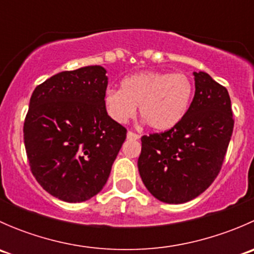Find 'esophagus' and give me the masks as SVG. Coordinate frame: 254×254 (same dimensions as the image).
I'll return each instance as SVG.
<instances>
[{
	"label": "esophagus",
	"instance_id": "34e87169",
	"mask_svg": "<svg viewBox=\"0 0 254 254\" xmlns=\"http://www.w3.org/2000/svg\"><path fill=\"white\" fill-rule=\"evenodd\" d=\"M127 136L129 140H139L140 139V135L136 134V132H134V131H127Z\"/></svg>",
	"mask_w": 254,
	"mask_h": 254
}]
</instances>
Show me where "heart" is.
<instances>
[{
  "mask_svg": "<svg viewBox=\"0 0 254 254\" xmlns=\"http://www.w3.org/2000/svg\"><path fill=\"white\" fill-rule=\"evenodd\" d=\"M194 84L186 73L143 71L125 77L120 91L108 89L104 106L109 117L124 124L134 117L139 106L140 117L153 130L175 127L190 106Z\"/></svg>",
  "mask_w": 254,
  "mask_h": 254,
  "instance_id": "heart-1",
  "label": "heart"
}]
</instances>
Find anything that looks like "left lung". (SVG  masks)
Masks as SVG:
<instances>
[{
	"instance_id": "left-lung-1",
	"label": "left lung",
	"mask_w": 254,
	"mask_h": 254,
	"mask_svg": "<svg viewBox=\"0 0 254 254\" xmlns=\"http://www.w3.org/2000/svg\"><path fill=\"white\" fill-rule=\"evenodd\" d=\"M194 77L195 94L183 119L172 129L141 137L140 176L163 203H186L211 186L234 131L227 89L203 71Z\"/></svg>"
}]
</instances>
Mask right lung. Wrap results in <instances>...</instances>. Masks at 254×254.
Returning <instances> with one entry per match:
<instances>
[{"label":"right lung","instance_id":"obj_1","mask_svg":"<svg viewBox=\"0 0 254 254\" xmlns=\"http://www.w3.org/2000/svg\"><path fill=\"white\" fill-rule=\"evenodd\" d=\"M102 66L63 71L38 84L23 135L30 171L55 198L91 199L108 181L127 129L104 106L108 77Z\"/></svg>","mask_w":254,"mask_h":254}]
</instances>
